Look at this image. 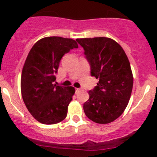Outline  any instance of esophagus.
I'll use <instances>...</instances> for the list:
<instances>
[{"label":"esophagus","instance_id":"obj_1","mask_svg":"<svg viewBox=\"0 0 157 157\" xmlns=\"http://www.w3.org/2000/svg\"><path fill=\"white\" fill-rule=\"evenodd\" d=\"M80 88H75V92H76V93H78V92H80Z\"/></svg>","mask_w":157,"mask_h":157}]
</instances>
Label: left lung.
<instances>
[{
  "instance_id": "1",
  "label": "left lung",
  "mask_w": 157,
  "mask_h": 157,
  "mask_svg": "<svg viewBox=\"0 0 157 157\" xmlns=\"http://www.w3.org/2000/svg\"><path fill=\"white\" fill-rule=\"evenodd\" d=\"M76 41L83 48L91 76L99 79L83 104L85 115L98 124H108L123 113L131 97L133 75L128 58L121 45L109 38Z\"/></svg>"
}]
</instances>
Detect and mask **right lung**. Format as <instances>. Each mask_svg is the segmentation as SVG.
I'll list each match as a JSON object with an SVG mask.
<instances>
[{
  "label": "right lung",
  "instance_id": "add662e5",
  "mask_svg": "<svg viewBox=\"0 0 157 157\" xmlns=\"http://www.w3.org/2000/svg\"><path fill=\"white\" fill-rule=\"evenodd\" d=\"M77 48L74 39L52 36L38 41L28 54L22 71V97L28 111L40 123L57 124L67 116L75 90L57 85L55 75L62 57Z\"/></svg>",
  "mask_w": 157,
  "mask_h": 157
}]
</instances>
